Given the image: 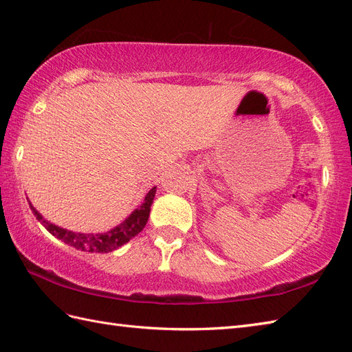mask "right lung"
Returning <instances> with one entry per match:
<instances>
[{
	"label": "right lung",
	"mask_w": 352,
	"mask_h": 352,
	"mask_svg": "<svg viewBox=\"0 0 352 352\" xmlns=\"http://www.w3.org/2000/svg\"><path fill=\"white\" fill-rule=\"evenodd\" d=\"M154 197H155V188H153L146 193L144 204H142L139 208H136V210H134L122 223H119L118 227L111 228L110 231H107V233H102V234L74 233V231L60 228L54 226V223L45 221L42 218V214L32 206V203H30V208L33 210L36 219L41 221L42 226L47 228L52 236H56L57 239H60L62 242L74 246L76 250L87 251V252H111L116 248H119V246H122L124 243L130 242V239L139 234L140 231L145 228L149 218V212H151V204H153Z\"/></svg>",
	"instance_id": "add662e5"
}]
</instances>
